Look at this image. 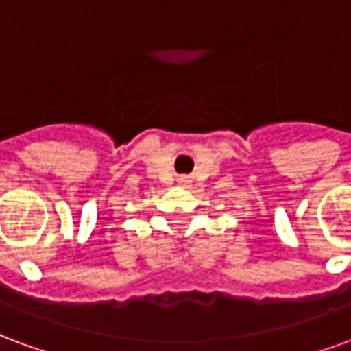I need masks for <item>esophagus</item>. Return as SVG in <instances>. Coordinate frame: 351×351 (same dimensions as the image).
<instances>
[{"mask_svg": "<svg viewBox=\"0 0 351 351\" xmlns=\"http://www.w3.org/2000/svg\"><path fill=\"white\" fill-rule=\"evenodd\" d=\"M180 182H182V184H188V180H186V178H180Z\"/></svg>", "mask_w": 351, "mask_h": 351, "instance_id": "1", "label": "esophagus"}]
</instances>
